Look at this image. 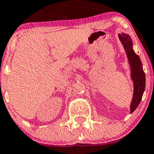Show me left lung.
I'll use <instances>...</instances> for the list:
<instances>
[{"instance_id": "1", "label": "left lung", "mask_w": 154, "mask_h": 154, "mask_svg": "<svg viewBox=\"0 0 154 154\" xmlns=\"http://www.w3.org/2000/svg\"><path fill=\"white\" fill-rule=\"evenodd\" d=\"M119 37L125 48L127 57L129 59V64L131 66V71H132L131 77H132L133 83H134L133 98L130 105V113H132L136 110V108L140 105L144 90H145V73L143 69L140 57L133 51V42H132V39L129 35L122 33V34H119Z\"/></svg>"}]
</instances>
